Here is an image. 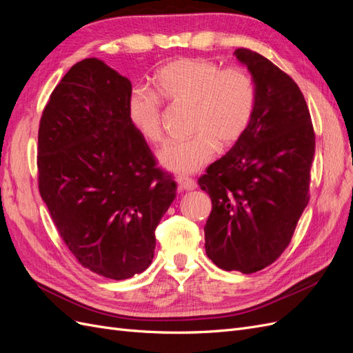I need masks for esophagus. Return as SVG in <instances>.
<instances>
[{"label": "esophagus", "instance_id": "esophagus-1", "mask_svg": "<svg viewBox=\"0 0 353 353\" xmlns=\"http://www.w3.org/2000/svg\"><path fill=\"white\" fill-rule=\"evenodd\" d=\"M176 183H178V187L181 190H187V191H191V190H194L197 187L196 181L188 178V176H178Z\"/></svg>", "mask_w": 353, "mask_h": 353}]
</instances>
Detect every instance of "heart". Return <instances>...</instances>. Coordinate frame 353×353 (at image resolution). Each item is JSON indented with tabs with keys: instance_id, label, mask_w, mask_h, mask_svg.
<instances>
[{
	"instance_id": "1",
	"label": "heart",
	"mask_w": 353,
	"mask_h": 353,
	"mask_svg": "<svg viewBox=\"0 0 353 353\" xmlns=\"http://www.w3.org/2000/svg\"><path fill=\"white\" fill-rule=\"evenodd\" d=\"M156 91L135 88L128 97V117L145 141H163V103L190 105L187 140L169 143L159 153L166 169L194 174L215 157L218 144L230 147L248 131L258 91L250 72L243 66L222 68L219 63L183 57L166 63L154 73Z\"/></svg>"
}]
</instances>
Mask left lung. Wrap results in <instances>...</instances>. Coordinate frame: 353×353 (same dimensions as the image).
<instances>
[{
	"label": "left lung",
	"instance_id": "1",
	"mask_svg": "<svg viewBox=\"0 0 353 353\" xmlns=\"http://www.w3.org/2000/svg\"><path fill=\"white\" fill-rule=\"evenodd\" d=\"M234 54L254 79V114L199 185L212 200L209 259L221 270L252 274L280 258L307 206L315 132L303 94L285 72L249 48Z\"/></svg>",
	"mask_w": 353,
	"mask_h": 353
}]
</instances>
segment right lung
<instances>
[{
	"instance_id": "right-lung-1",
	"label": "right lung",
	"mask_w": 353,
	"mask_h": 353,
	"mask_svg": "<svg viewBox=\"0 0 353 353\" xmlns=\"http://www.w3.org/2000/svg\"><path fill=\"white\" fill-rule=\"evenodd\" d=\"M130 79L99 59L73 65L38 130V188L83 268L125 280L152 263L176 183L128 117Z\"/></svg>"
}]
</instances>
